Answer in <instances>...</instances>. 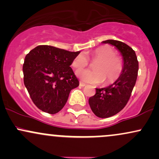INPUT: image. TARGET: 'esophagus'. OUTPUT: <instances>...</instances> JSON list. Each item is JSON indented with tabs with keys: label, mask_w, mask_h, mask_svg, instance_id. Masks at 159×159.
Returning a JSON list of instances; mask_svg holds the SVG:
<instances>
[{
	"label": "esophagus",
	"mask_w": 159,
	"mask_h": 159,
	"mask_svg": "<svg viewBox=\"0 0 159 159\" xmlns=\"http://www.w3.org/2000/svg\"><path fill=\"white\" fill-rule=\"evenodd\" d=\"M80 86H81V87H85L86 86V84H84V83H83V82H80Z\"/></svg>",
	"instance_id": "34e87169"
}]
</instances>
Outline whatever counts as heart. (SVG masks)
Listing matches in <instances>:
<instances>
[{
    "mask_svg": "<svg viewBox=\"0 0 159 159\" xmlns=\"http://www.w3.org/2000/svg\"><path fill=\"white\" fill-rule=\"evenodd\" d=\"M116 51L109 45H104L96 48L91 54L90 59L96 61L94 64L95 70L80 69L88 65V59L84 54H79L73 60L72 67L80 69L76 75L86 83L98 84L105 81L109 84L117 80L123 69V63L120 57L116 55Z\"/></svg>",
    "mask_w": 159,
    "mask_h": 159,
    "instance_id": "1",
    "label": "heart"
}]
</instances>
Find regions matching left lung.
I'll return each mask as SVG.
<instances>
[{"label":"left lung","mask_w":159,"mask_h":159,"mask_svg":"<svg viewBox=\"0 0 159 159\" xmlns=\"http://www.w3.org/2000/svg\"><path fill=\"white\" fill-rule=\"evenodd\" d=\"M102 43L114 45L123 61V69L119 78L108 87L96 88V94L89 98L94 114L100 118H107L119 113L126 105L136 83L138 61L134 51L123 42L108 39Z\"/></svg>","instance_id":"obj_1"}]
</instances>
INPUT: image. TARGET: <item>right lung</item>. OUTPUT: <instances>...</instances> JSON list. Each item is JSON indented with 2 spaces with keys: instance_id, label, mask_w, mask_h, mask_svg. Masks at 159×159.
<instances>
[{
  "instance_id": "1",
  "label": "right lung",
  "mask_w": 159,
  "mask_h": 159,
  "mask_svg": "<svg viewBox=\"0 0 159 159\" xmlns=\"http://www.w3.org/2000/svg\"><path fill=\"white\" fill-rule=\"evenodd\" d=\"M80 52H71L51 45H39L25 57L24 84L32 101L41 111L59 112L70 91L79 81L70 67Z\"/></svg>"
}]
</instances>
